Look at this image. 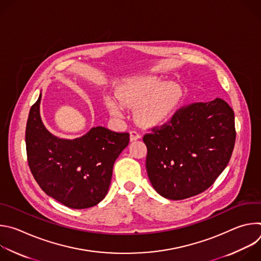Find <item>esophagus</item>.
Instances as JSON below:
<instances>
[{
  "label": "esophagus",
  "mask_w": 261,
  "mask_h": 261,
  "mask_svg": "<svg viewBox=\"0 0 261 261\" xmlns=\"http://www.w3.org/2000/svg\"><path fill=\"white\" fill-rule=\"evenodd\" d=\"M140 137H141V135H140L137 131H135V130L130 131V140H131V141L137 140V139H139Z\"/></svg>",
  "instance_id": "34e87169"
}]
</instances>
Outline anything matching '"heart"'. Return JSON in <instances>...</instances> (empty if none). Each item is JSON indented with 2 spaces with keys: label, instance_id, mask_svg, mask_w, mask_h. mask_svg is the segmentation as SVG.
Wrapping results in <instances>:
<instances>
[{
  "label": "heart",
  "instance_id": "heart-1",
  "mask_svg": "<svg viewBox=\"0 0 261 261\" xmlns=\"http://www.w3.org/2000/svg\"><path fill=\"white\" fill-rule=\"evenodd\" d=\"M117 95L125 106L134 107V116L138 123L159 126L173 115L180 101L181 91L175 83L163 84L162 80L156 76H136L122 84ZM120 102L113 95L104 97L107 110L116 118L124 116Z\"/></svg>",
  "mask_w": 261,
  "mask_h": 261
}]
</instances>
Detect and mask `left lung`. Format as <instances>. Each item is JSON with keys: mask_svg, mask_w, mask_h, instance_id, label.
Returning a JSON list of instances; mask_svg holds the SVG:
<instances>
[{"mask_svg": "<svg viewBox=\"0 0 261 261\" xmlns=\"http://www.w3.org/2000/svg\"><path fill=\"white\" fill-rule=\"evenodd\" d=\"M143 142L154 189L168 199L189 198L210 188L227 166L236 142L234 113L220 98L192 103L146 133Z\"/></svg>", "mask_w": 261, "mask_h": 261, "instance_id": "8db88e82", "label": "left lung"}]
</instances>
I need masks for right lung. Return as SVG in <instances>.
<instances>
[{"instance_id":"1","label":"right lung","mask_w":261,"mask_h":261,"mask_svg":"<svg viewBox=\"0 0 261 261\" xmlns=\"http://www.w3.org/2000/svg\"><path fill=\"white\" fill-rule=\"evenodd\" d=\"M40 101L31 107L25 128L31 172L50 197L71 208H88L107 194L115 161L129 143V133L94 127L75 139L53 135L40 117Z\"/></svg>"}]
</instances>
